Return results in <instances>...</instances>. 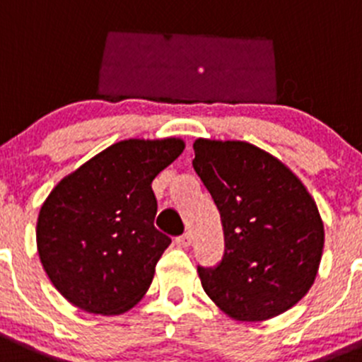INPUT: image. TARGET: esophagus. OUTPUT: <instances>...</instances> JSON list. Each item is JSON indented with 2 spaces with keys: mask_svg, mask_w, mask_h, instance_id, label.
Here are the masks:
<instances>
[{
  "mask_svg": "<svg viewBox=\"0 0 362 362\" xmlns=\"http://www.w3.org/2000/svg\"><path fill=\"white\" fill-rule=\"evenodd\" d=\"M175 243H177L178 248H189L192 243V234L191 232H185V234L178 235V238L175 239Z\"/></svg>",
  "mask_w": 362,
  "mask_h": 362,
  "instance_id": "1",
  "label": "esophagus"
}]
</instances>
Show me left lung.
<instances>
[{
  "label": "left lung",
  "mask_w": 362,
  "mask_h": 362,
  "mask_svg": "<svg viewBox=\"0 0 362 362\" xmlns=\"http://www.w3.org/2000/svg\"><path fill=\"white\" fill-rule=\"evenodd\" d=\"M192 168L221 216L225 253L198 266L212 302L239 322H262L298 303L322 261L325 230L300 178L245 141L197 139Z\"/></svg>",
  "instance_id": "left-lung-1"
}]
</instances>
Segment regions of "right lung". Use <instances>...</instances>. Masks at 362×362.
<instances>
[{
	"mask_svg": "<svg viewBox=\"0 0 362 362\" xmlns=\"http://www.w3.org/2000/svg\"><path fill=\"white\" fill-rule=\"evenodd\" d=\"M184 148L177 137L119 141L53 187L37 219V250L67 302L112 316L143 298L171 243L153 225L151 182Z\"/></svg>",
	"mask_w": 362,
	"mask_h": 362,
	"instance_id": "1",
	"label": "right lung"
}]
</instances>
